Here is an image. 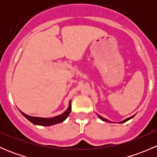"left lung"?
Returning a JSON list of instances; mask_svg holds the SVG:
<instances>
[{"mask_svg":"<svg viewBox=\"0 0 157 157\" xmlns=\"http://www.w3.org/2000/svg\"><path fill=\"white\" fill-rule=\"evenodd\" d=\"M135 116V115H132V116H131V117H129V118H126V119H124V120H123V121H120L119 123H124V122H125V121H128V120H130V119H131V118H134V117ZM98 117H99V118H100L101 120H102V121H106V122H109V123H110V122H112V121H109L108 119H106V118H103V117H102L101 116V115H98ZM113 123V122H112Z\"/></svg>","mask_w":157,"mask_h":157,"instance_id":"1","label":"left lung"}]
</instances>
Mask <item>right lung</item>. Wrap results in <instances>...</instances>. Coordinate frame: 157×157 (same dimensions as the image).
<instances>
[{"label": "right lung", "mask_w": 157, "mask_h": 157, "mask_svg": "<svg viewBox=\"0 0 157 157\" xmlns=\"http://www.w3.org/2000/svg\"><path fill=\"white\" fill-rule=\"evenodd\" d=\"M71 111V101L69 102V106L65 112H63L62 114L59 115H57L55 117H52V118H41V117H34V116H30V115H26L24 112H21L22 115L27 118L28 120L32 122L33 124H36V125H41V126H51L54 125L55 124H58V123L63 122L66 118L68 117L70 112Z\"/></svg>", "instance_id": "obj_1"}]
</instances>
